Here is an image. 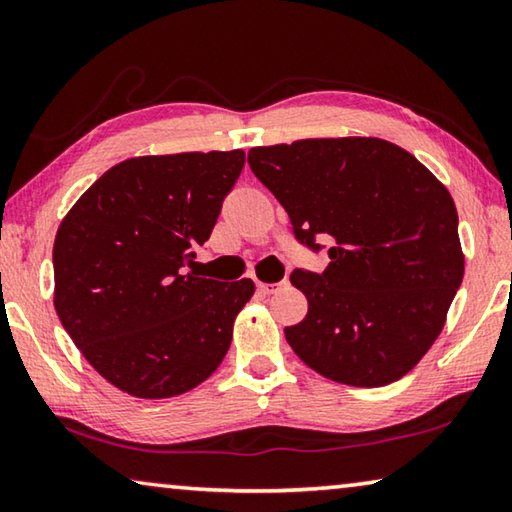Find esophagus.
Returning <instances> with one entry per match:
<instances>
[{
    "label": "esophagus",
    "mask_w": 512,
    "mask_h": 512,
    "mask_svg": "<svg viewBox=\"0 0 512 512\" xmlns=\"http://www.w3.org/2000/svg\"><path fill=\"white\" fill-rule=\"evenodd\" d=\"M284 287H287V282H284V280L282 282H257V289L266 293V296H271V293H277Z\"/></svg>",
    "instance_id": "esophagus-1"
}]
</instances>
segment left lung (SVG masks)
<instances>
[{
	"instance_id": "obj_1",
	"label": "left lung",
	"mask_w": 512,
	"mask_h": 512,
	"mask_svg": "<svg viewBox=\"0 0 512 512\" xmlns=\"http://www.w3.org/2000/svg\"><path fill=\"white\" fill-rule=\"evenodd\" d=\"M248 164L311 250L332 239L323 273L296 268L307 296L287 327L293 352L339 384L375 388L404 377L443 332L463 282L458 214L447 187L402 146L325 137L255 146Z\"/></svg>"
}]
</instances>
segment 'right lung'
I'll list each match as a JSON object with an SVG mask.
<instances>
[{
	"label": "right lung",
	"mask_w": 512,
	"mask_h": 512,
	"mask_svg": "<svg viewBox=\"0 0 512 512\" xmlns=\"http://www.w3.org/2000/svg\"><path fill=\"white\" fill-rule=\"evenodd\" d=\"M246 153L142 155L115 164L60 223L54 307L90 366L142 400L187 393L219 368L253 280L187 271Z\"/></svg>",
	"instance_id": "obj_1"
}]
</instances>
